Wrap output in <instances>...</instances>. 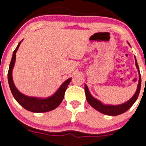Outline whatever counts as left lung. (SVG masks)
Segmentation results:
<instances>
[{
    "mask_svg": "<svg viewBox=\"0 0 146 146\" xmlns=\"http://www.w3.org/2000/svg\"><path fill=\"white\" fill-rule=\"evenodd\" d=\"M135 65L136 68L137 69L139 74V81L138 85H137V90L135 94L133 95V97L128 100L127 102H125L124 104H119V105H106V104H102L100 101L98 99H95L94 97L92 96V94H90L89 90H88L87 86L85 84V93H86V100L88 102V104L92 106V107L99 111V112L102 113V114H107V115H110V116H117L119 114H122V113L125 112L126 111L129 110L132 106L133 105L135 101L137 100V97H138L139 93L141 91V73H140V70H139V67L137 65V60L135 57Z\"/></svg>",
    "mask_w": 146,
    "mask_h": 146,
    "instance_id": "1",
    "label": "left lung"
}]
</instances>
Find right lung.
<instances>
[{
    "label": "right lung",
    "mask_w": 146,
    "mask_h": 146,
    "mask_svg": "<svg viewBox=\"0 0 146 146\" xmlns=\"http://www.w3.org/2000/svg\"><path fill=\"white\" fill-rule=\"evenodd\" d=\"M21 42H22V40L19 43L16 48L13 51L11 61L10 65H9V72H8V81H9V87H10L12 94H13V97L16 99V102L28 111H32V112L40 113L47 112V111L54 110L62 102L64 96H65V90H66L67 87L71 81V78L67 79L60 86L58 91L50 97L42 99V98L28 96L21 94L15 86L13 81V77H12V70H13L15 61H16V53L19 47Z\"/></svg>",
    "instance_id": "1"
}]
</instances>
